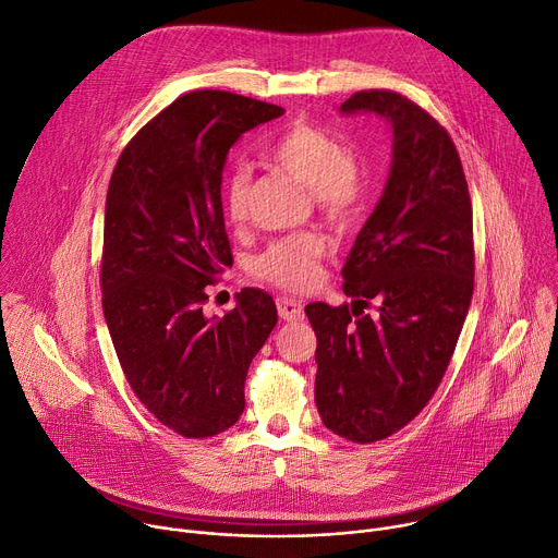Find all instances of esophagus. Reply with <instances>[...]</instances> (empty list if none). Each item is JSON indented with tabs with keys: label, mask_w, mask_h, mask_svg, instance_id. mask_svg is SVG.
Segmentation results:
<instances>
[{
	"label": "esophagus",
	"mask_w": 558,
	"mask_h": 558,
	"mask_svg": "<svg viewBox=\"0 0 558 558\" xmlns=\"http://www.w3.org/2000/svg\"><path fill=\"white\" fill-rule=\"evenodd\" d=\"M277 311L279 317L283 322H296V319H304V306L302 302H296L292 296H279L277 299Z\"/></svg>",
	"instance_id": "esophagus-1"
}]
</instances>
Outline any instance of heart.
I'll use <instances>...</instances> for the list:
<instances>
[{
    "label": "heart",
    "mask_w": 558,
    "mask_h": 558,
    "mask_svg": "<svg viewBox=\"0 0 558 558\" xmlns=\"http://www.w3.org/2000/svg\"><path fill=\"white\" fill-rule=\"evenodd\" d=\"M262 158L306 183L311 203L330 223L351 221L362 207L366 177L360 160L347 145L319 124L296 120L277 132ZM250 179L243 169L232 171L223 183V209L232 226H241L247 214ZM326 239L319 232H296L268 245L256 256L254 272L286 290L302 292L319 281V262Z\"/></svg>",
    "instance_id": "heart-1"
}]
</instances>
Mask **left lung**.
Listing matches in <instances>:
<instances>
[{"label":"left lung","mask_w":558,"mask_h":558,"mask_svg":"<svg viewBox=\"0 0 558 558\" xmlns=\"http://www.w3.org/2000/svg\"><path fill=\"white\" fill-rule=\"evenodd\" d=\"M339 111L375 113L393 132L387 185L341 270L353 304L306 306L322 422L366 445L400 432L442 381L474 294V221L460 156L438 120L384 89L360 92ZM371 301L373 318L363 313Z\"/></svg>","instance_id":"1"}]
</instances>
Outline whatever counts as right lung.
<instances>
[{
    "label": "right lung",
    "mask_w": 558,
    "mask_h": 558,
    "mask_svg": "<svg viewBox=\"0 0 558 558\" xmlns=\"http://www.w3.org/2000/svg\"><path fill=\"white\" fill-rule=\"evenodd\" d=\"M281 107L192 92L130 141L105 205L102 311L136 398L185 438L230 428L252 357L277 324L272 296L245 288L226 317H205L207 286L232 266L221 181L230 147Z\"/></svg>",
    "instance_id": "obj_1"
}]
</instances>
